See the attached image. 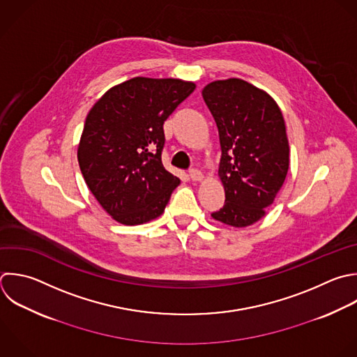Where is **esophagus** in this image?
Masks as SVG:
<instances>
[{
	"label": "esophagus",
	"instance_id": "34e87169",
	"mask_svg": "<svg viewBox=\"0 0 357 357\" xmlns=\"http://www.w3.org/2000/svg\"><path fill=\"white\" fill-rule=\"evenodd\" d=\"M190 178H191L192 181H201V180L204 178V174H202L199 170L192 169V170H190Z\"/></svg>",
	"mask_w": 357,
	"mask_h": 357
}]
</instances>
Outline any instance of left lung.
Wrapping results in <instances>:
<instances>
[{"label":"left lung","mask_w":357,"mask_h":357,"mask_svg":"<svg viewBox=\"0 0 357 357\" xmlns=\"http://www.w3.org/2000/svg\"><path fill=\"white\" fill-rule=\"evenodd\" d=\"M202 98L219 131L226 197L211 216L233 227L250 226L265 216L289 170L282 112L265 91L238 78L208 84Z\"/></svg>","instance_id":"8db88e82"}]
</instances>
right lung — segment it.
<instances>
[{"label": "right lung", "instance_id": "add662e5", "mask_svg": "<svg viewBox=\"0 0 357 357\" xmlns=\"http://www.w3.org/2000/svg\"><path fill=\"white\" fill-rule=\"evenodd\" d=\"M194 89L188 81L137 77L110 88L88 113L78 163L91 192L119 223L156 219L180 184L162 163L163 124Z\"/></svg>", "mask_w": 357, "mask_h": 357}]
</instances>
